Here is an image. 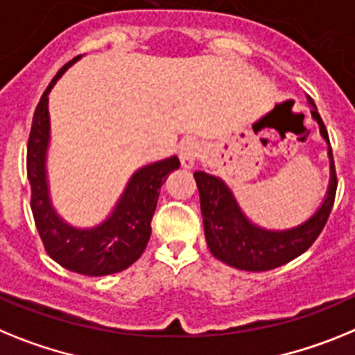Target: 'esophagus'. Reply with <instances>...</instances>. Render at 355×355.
<instances>
[{"instance_id":"34e87169","label":"esophagus","mask_w":355,"mask_h":355,"mask_svg":"<svg viewBox=\"0 0 355 355\" xmlns=\"http://www.w3.org/2000/svg\"><path fill=\"white\" fill-rule=\"evenodd\" d=\"M200 155V144L195 143V141H186L182 144L180 152H178V159H180L182 168L191 169L195 166L196 157Z\"/></svg>"}]
</instances>
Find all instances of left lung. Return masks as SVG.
Segmentation results:
<instances>
[{"label": "left lung", "instance_id": "1", "mask_svg": "<svg viewBox=\"0 0 355 355\" xmlns=\"http://www.w3.org/2000/svg\"><path fill=\"white\" fill-rule=\"evenodd\" d=\"M311 118L318 123L320 135L327 143L329 157V186L322 203L302 223L289 229H266L245 214L232 189L221 177L195 171L200 193L203 232L209 250L229 266L245 271H268L297 259L314 243L327 223L336 196V169L329 134L311 98Z\"/></svg>", "mask_w": 355, "mask_h": 355}]
</instances>
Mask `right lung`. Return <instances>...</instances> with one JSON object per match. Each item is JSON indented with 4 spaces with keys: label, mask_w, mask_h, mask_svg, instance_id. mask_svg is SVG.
Listing matches in <instances>:
<instances>
[{
    "label": "right lung",
    "mask_w": 355,
    "mask_h": 355,
    "mask_svg": "<svg viewBox=\"0 0 355 355\" xmlns=\"http://www.w3.org/2000/svg\"><path fill=\"white\" fill-rule=\"evenodd\" d=\"M82 55L58 69L46 87L33 114L28 139V180L32 187V212L46 252L55 263L80 275L103 277L126 270L141 257L150 241V221L168 175L178 169L177 155L153 160L137 168L110 212L92 227H76L66 221L53 205L48 177V152L51 144L49 92L60 76Z\"/></svg>",
    "instance_id": "add662e5"
}]
</instances>
